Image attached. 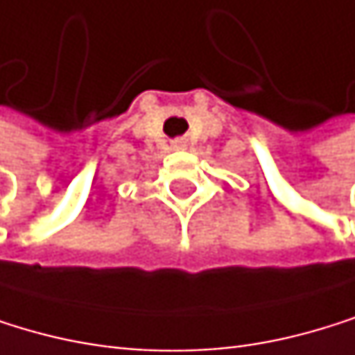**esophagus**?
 Returning a JSON list of instances; mask_svg holds the SVG:
<instances>
[{
	"label": "esophagus",
	"mask_w": 355,
	"mask_h": 355,
	"mask_svg": "<svg viewBox=\"0 0 355 355\" xmlns=\"http://www.w3.org/2000/svg\"><path fill=\"white\" fill-rule=\"evenodd\" d=\"M173 148H184V141L180 139V141H173Z\"/></svg>",
	"instance_id": "34e87169"
}]
</instances>
